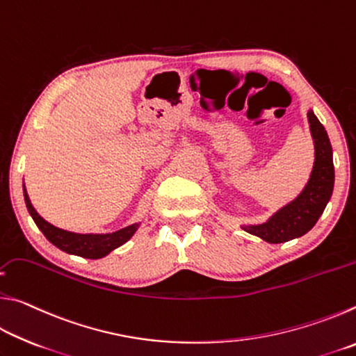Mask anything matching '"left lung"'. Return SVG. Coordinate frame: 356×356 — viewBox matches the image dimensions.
<instances>
[{
  "instance_id": "8db88e82",
  "label": "left lung",
  "mask_w": 356,
  "mask_h": 356,
  "mask_svg": "<svg viewBox=\"0 0 356 356\" xmlns=\"http://www.w3.org/2000/svg\"><path fill=\"white\" fill-rule=\"evenodd\" d=\"M308 120L316 144V161L308 185L297 200L282 207L267 222L259 226H243L246 232L261 237L268 243H282L305 236L323 213L333 193L334 166L328 135L312 111L308 113Z\"/></svg>"
}]
</instances>
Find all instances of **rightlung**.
<instances>
[{
  "mask_svg": "<svg viewBox=\"0 0 356 356\" xmlns=\"http://www.w3.org/2000/svg\"><path fill=\"white\" fill-rule=\"evenodd\" d=\"M23 193H25L28 212L31 213L34 222L38 225L42 234H44L53 245L58 246L59 250L69 252V254L81 256L86 259H100L106 256L108 252H111L114 248H118V246L127 242V240L134 236L138 227V225H131L113 234H76L64 231V229L53 226L42 218V216L35 212L31 201H29L26 190H23Z\"/></svg>",
  "mask_w": 356,
  "mask_h": 356,
  "instance_id": "right-lung-1",
  "label": "right lung"
}]
</instances>
